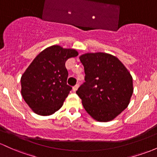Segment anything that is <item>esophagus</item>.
Listing matches in <instances>:
<instances>
[{"mask_svg":"<svg viewBox=\"0 0 157 157\" xmlns=\"http://www.w3.org/2000/svg\"><path fill=\"white\" fill-rule=\"evenodd\" d=\"M78 87H79L78 84H76V85H75L73 87H72V90H73V91H76L77 89L78 88Z\"/></svg>","mask_w":157,"mask_h":157,"instance_id":"34e87169","label":"esophagus"}]
</instances>
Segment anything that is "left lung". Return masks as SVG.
I'll use <instances>...</instances> for the list:
<instances>
[{"mask_svg": "<svg viewBox=\"0 0 157 157\" xmlns=\"http://www.w3.org/2000/svg\"><path fill=\"white\" fill-rule=\"evenodd\" d=\"M85 68V83L76 94L85 111L96 121H112L127 108L133 93L132 77L115 56L103 52L79 57Z\"/></svg>", "mask_w": 157, "mask_h": 157, "instance_id": "left-lung-1", "label": "left lung"}]
</instances>
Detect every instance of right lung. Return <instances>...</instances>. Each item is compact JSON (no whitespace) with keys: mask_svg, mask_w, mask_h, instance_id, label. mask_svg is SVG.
Masks as SVG:
<instances>
[{"mask_svg":"<svg viewBox=\"0 0 157 157\" xmlns=\"http://www.w3.org/2000/svg\"><path fill=\"white\" fill-rule=\"evenodd\" d=\"M78 55L76 50L55 45L33 59L21 78V96L33 112L48 116L62 107L72 90L65 63Z\"/></svg>","mask_w":157,"mask_h":157,"instance_id":"right-lung-1","label":"right lung"}]
</instances>
